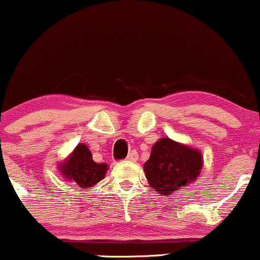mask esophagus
<instances>
[{
  "label": "esophagus",
  "instance_id": "1",
  "mask_svg": "<svg viewBox=\"0 0 260 260\" xmlns=\"http://www.w3.org/2000/svg\"><path fill=\"white\" fill-rule=\"evenodd\" d=\"M126 160H129V161H136V160H138V152L131 151L129 155H127Z\"/></svg>",
  "mask_w": 260,
  "mask_h": 260
}]
</instances>
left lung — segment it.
<instances>
[{
    "mask_svg": "<svg viewBox=\"0 0 260 260\" xmlns=\"http://www.w3.org/2000/svg\"><path fill=\"white\" fill-rule=\"evenodd\" d=\"M202 167L201 150L170 138H161L153 144L144 171L153 191L170 196L194 182Z\"/></svg>",
    "mask_w": 260,
    "mask_h": 260,
    "instance_id": "1",
    "label": "left lung"
}]
</instances>
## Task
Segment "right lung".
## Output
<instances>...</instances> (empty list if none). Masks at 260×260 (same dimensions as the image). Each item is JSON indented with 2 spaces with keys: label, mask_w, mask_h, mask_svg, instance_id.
<instances>
[{
  "label": "right lung",
  "mask_w": 260,
  "mask_h": 260,
  "mask_svg": "<svg viewBox=\"0 0 260 260\" xmlns=\"http://www.w3.org/2000/svg\"><path fill=\"white\" fill-rule=\"evenodd\" d=\"M58 170L64 180L77 183L83 189H90L105 177L109 166L96 164L89 147L85 144H78L68 157L58 164Z\"/></svg>",
  "instance_id": "obj_1"
}]
</instances>
